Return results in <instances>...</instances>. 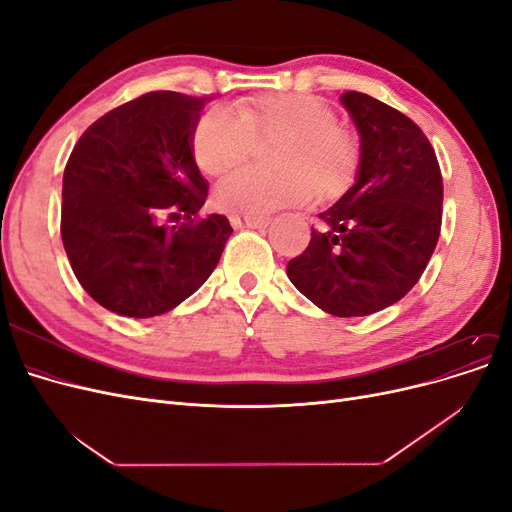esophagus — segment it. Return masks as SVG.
<instances>
[{
	"label": "esophagus",
	"mask_w": 512,
	"mask_h": 512,
	"mask_svg": "<svg viewBox=\"0 0 512 512\" xmlns=\"http://www.w3.org/2000/svg\"><path fill=\"white\" fill-rule=\"evenodd\" d=\"M230 224L235 228H265L269 224L267 215H241V213H232L230 215Z\"/></svg>",
	"instance_id": "esophagus-1"
}]
</instances>
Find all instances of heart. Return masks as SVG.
<instances>
[{
	"instance_id": "1",
	"label": "heart",
	"mask_w": 512,
	"mask_h": 512,
	"mask_svg": "<svg viewBox=\"0 0 512 512\" xmlns=\"http://www.w3.org/2000/svg\"><path fill=\"white\" fill-rule=\"evenodd\" d=\"M280 141L273 153L277 175L237 173L215 190V203L235 213H271L327 203L342 196L359 173L361 149L350 130L337 123L333 108L305 94L243 100L237 115L213 108L198 119L192 153L207 177H226L250 160L256 143Z\"/></svg>"
}]
</instances>
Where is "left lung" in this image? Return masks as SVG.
<instances>
[{
    "instance_id": "8db88e82",
    "label": "left lung",
    "mask_w": 512,
    "mask_h": 512,
    "mask_svg": "<svg viewBox=\"0 0 512 512\" xmlns=\"http://www.w3.org/2000/svg\"><path fill=\"white\" fill-rule=\"evenodd\" d=\"M344 106L361 134L356 183L322 211L305 252L286 267L290 282L327 314L369 316L421 280L442 226V173L416 123L359 91Z\"/></svg>"
}]
</instances>
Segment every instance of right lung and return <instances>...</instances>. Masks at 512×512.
I'll return each instance as SVG.
<instances>
[{
  "label": "right lung",
  "mask_w": 512,
  "mask_h": 512,
  "mask_svg": "<svg viewBox=\"0 0 512 512\" xmlns=\"http://www.w3.org/2000/svg\"><path fill=\"white\" fill-rule=\"evenodd\" d=\"M205 98L149 91L102 115L74 145L61 188V241L76 280L108 312L151 318L207 282L230 237L200 215L207 181L192 153ZM170 212L175 227H160Z\"/></svg>",
  "instance_id": "right-lung-1"
}]
</instances>
